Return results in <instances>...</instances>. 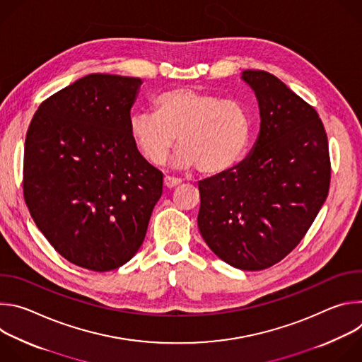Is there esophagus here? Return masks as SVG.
Segmentation results:
<instances>
[{"mask_svg": "<svg viewBox=\"0 0 362 362\" xmlns=\"http://www.w3.org/2000/svg\"><path fill=\"white\" fill-rule=\"evenodd\" d=\"M180 183H182V180L177 179V177H172V176H166V177H165V186L169 187V189L176 187V186H179Z\"/></svg>", "mask_w": 362, "mask_h": 362, "instance_id": "34e87169", "label": "esophagus"}]
</instances>
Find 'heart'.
Listing matches in <instances>:
<instances>
[{
    "label": "heart",
    "mask_w": 362,
    "mask_h": 362,
    "mask_svg": "<svg viewBox=\"0 0 362 362\" xmlns=\"http://www.w3.org/2000/svg\"><path fill=\"white\" fill-rule=\"evenodd\" d=\"M129 132L144 159L153 165H163L177 140L182 146L176 158L179 166L221 175L243 159L253 119L238 100L179 87L154 100V113H133Z\"/></svg>",
    "instance_id": "b5f03b06"
}]
</instances>
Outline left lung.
Here are the masks:
<instances>
[{
    "label": "left lung",
    "mask_w": 362,
    "mask_h": 362,
    "mask_svg": "<svg viewBox=\"0 0 362 362\" xmlns=\"http://www.w3.org/2000/svg\"><path fill=\"white\" fill-rule=\"evenodd\" d=\"M261 113L249 156L199 182L197 226L222 261L267 269L302 240L331 182L328 137L317 110L268 71L245 70Z\"/></svg>",
    "instance_id": "8db88e82"
}]
</instances>
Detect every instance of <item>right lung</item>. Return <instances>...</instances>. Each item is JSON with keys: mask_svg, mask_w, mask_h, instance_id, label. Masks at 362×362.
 <instances>
[{"mask_svg": "<svg viewBox=\"0 0 362 362\" xmlns=\"http://www.w3.org/2000/svg\"><path fill=\"white\" fill-rule=\"evenodd\" d=\"M140 84L88 74L45 98L27 132L23 190L30 215L80 268L107 272L129 262L162 196L163 173L129 132Z\"/></svg>", "mask_w": 362, "mask_h": 362, "instance_id": "add662e5", "label": "right lung"}]
</instances>
